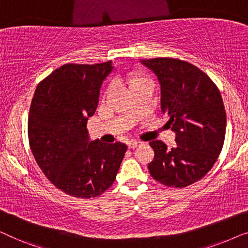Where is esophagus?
<instances>
[{
    "label": "esophagus",
    "mask_w": 248,
    "mask_h": 248,
    "mask_svg": "<svg viewBox=\"0 0 248 248\" xmlns=\"http://www.w3.org/2000/svg\"><path fill=\"white\" fill-rule=\"evenodd\" d=\"M140 143L141 142H139V141H131L127 143V147H128V149H134V148H137Z\"/></svg>",
    "instance_id": "esophagus-1"
}]
</instances>
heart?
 <instances>
[{"label": "heart", "mask_w": 248, "mask_h": 248, "mask_svg": "<svg viewBox=\"0 0 248 248\" xmlns=\"http://www.w3.org/2000/svg\"><path fill=\"white\" fill-rule=\"evenodd\" d=\"M124 82L127 84V87L130 88V90L132 88H134L138 84H141L143 82H148L147 78H144L142 74H140L139 72H135V71H131L125 74L124 77Z\"/></svg>", "instance_id": "obj_1"}]
</instances>
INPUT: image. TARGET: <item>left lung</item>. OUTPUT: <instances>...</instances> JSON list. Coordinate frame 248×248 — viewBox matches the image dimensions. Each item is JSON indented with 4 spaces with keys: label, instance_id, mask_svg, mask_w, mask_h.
<instances>
[{
    "label": "left lung",
    "instance_id": "left-lung-1",
    "mask_svg": "<svg viewBox=\"0 0 248 248\" xmlns=\"http://www.w3.org/2000/svg\"><path fill=\"white\" fill-rule=\"evenodd\" d=\"M157 76L161 110L176 133V147L151 141L155 158L148 168L155 181L182 188L208 174L222 150L226 110L218 87L193 64L171 57L142 60Z\"/></svg>",
    "mask_w": 248,
    "mask_h": 248
}]
</instances>
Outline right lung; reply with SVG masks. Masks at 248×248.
Listing matches in <instances>:
<instances>
[{"instance_id":"obj_1","label":"right lung","mask_w":248,"mask_h":248,"mask_svg":"<svg viewBox=\"0 0 248 248\" xmlns=\"http://www.w3.org/2000/svg\"><path fill=\"white\" fill-rule=\"evenodd\" d=\"M111 62L65 64L36 88L28 117V138L39 168L54 186L89 199L109 188L127 147L90 141L88 118L99 101Z\"/></svg>"}]
</instances>
